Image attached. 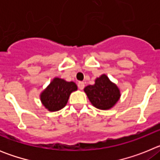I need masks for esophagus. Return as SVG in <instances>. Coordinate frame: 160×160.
I'll list each match as a JSON object with an SVG mask.
<instances>
[{
  "mask_svg": "<svg viewBox=\"0 0 160 160\" xmlns=\"http://www.w3.org/2000/svg\"><path fill=\"white\" fill-rule=\"evenodd\" d=\"M78 88L80 89V90H82L85 87V83L83 82H79L78 83Z\"/></svg>",
  "mask_w": 160,
  "mask_h": 160,
  "instance_id": "1",
  "label": "esophagus"
}]
</instances>
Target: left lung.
I'll return each mask as SVG.
<instances>
[{
	"mask_svg": "<svg viewBox=\"0 0 160 160\" xmlns=\"http://www.w3.org/2000/svg\"><path fill=\"white\" fill-rule=\"evenodd\" d=\"M89 100L93 106L99 110L112 108L120 98V90L106 74L95 79L94 85L84 88Z\"/></svg>",
	"mask_w": 160,
	"mask_h": 160,
	"instance_id": "1",
	"label": "left lung"
}]
</instances>
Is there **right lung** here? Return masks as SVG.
<instances>
[{
    "mask_svg": "<svg viewBox=\"0 0 160 160\" xmlns=\"http://www.w3.org/2000/svg\"><path fill=\"white\" fill-rule=\"evenodd\" d=\"M77 90V85L73 82L54 78L41 94V101L49 111H58L66 105L70 94Z\"/></svg>",
    "mask_w": 160,
    "mask_h": 160,
    "instance_id": "add662e5",
    "label": "right lung"
}]
</instances>
